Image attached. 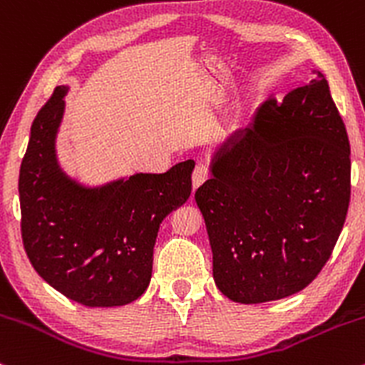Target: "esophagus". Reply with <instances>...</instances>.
Segmentation results:
<instances>
[{"label": "esophagus", "mask_w": 365, "mask_h": 365, "mask_svg": "<svg viewBox=\"0 0 365 365\" xmlns=\"http://www.w3.org/2000/svg\"><path fill=\"white\" fill-rule=\"evenodd\" d=\"M209 175H211V171H209L206 165H202V163L197 165L194 173H192V185H194V188L202 185V183L209 178Z\"/></svg>", "instance_id": "34e87169"}]
</instances>
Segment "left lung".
<instances>
[{
	"label": "left lung",
	"mask_w": 365,
	"mask_h": 365,
	"mask_svg": "<svg viewBox=\"0 0 365 365\" xmlns=\"http://www.w3.org/2000/svg\"><path fill=\"white\" fill-rule=\"evenodd\" d=\"M269 99L197 188L212 274L233 302L304 290L328 262L350 204V142L324 75Z\"/></svg>",
	"instance_id": "1"
}]
</instances>
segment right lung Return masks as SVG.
I'll return each instance as SVG.
<instances>
[{"label": "right lung", "instance_id": "1", "mask_svg": "<svg viewBox=\"0 0 365 365\" xmlns=\"http://www.w3.org/2000/svg\"><path fill=\"white\" fill-rule=\"evenodd\" d=\"M65 94V86L56 87L37 113L20 166L24 249L37 274L66 299L87 307L130 304L148 288L159 225L190 195L195 163L98 188L78 185L54 154Z\"/></svg>", "mask_w": 365, "mask_h": 365}]
</instances>
